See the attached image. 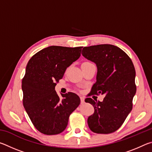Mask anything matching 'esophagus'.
Segmentation results:
<instances>
[{
    "instance_id": "34e87169",
    "label": "esophagus",
    "mask_w": 152,
    "mask_h": 152,
    "mask_svg": "<svg viewBox=\"0 0 152 152\" xmlns=\"http://www.w3.org/2000/svg\"><path fill=\"white\" fill-rule=\"evenodd\" d=\"M80 102L82 104H83L84 102V98L83 96H80Z\"/></svg>"
}]
</instances>
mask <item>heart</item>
Segmentation results:
<instances>
[{"label":"heart","instance_id":"heart-1","mask_svg":"<svg viewBox=\"0 0 152 152\" xmlns=\"http://www.w3.org/2000/svg\"><path fill=\"white\" fill-rule=\"evenodd\" d=\"M82 64H91V63H90V62H84V63H83Z\"/></svg>","mask_w":152,"mask_h":152}]
</instances>
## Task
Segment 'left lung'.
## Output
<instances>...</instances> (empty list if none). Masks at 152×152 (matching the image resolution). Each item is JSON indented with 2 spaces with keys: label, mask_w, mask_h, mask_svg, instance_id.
Here are the masks:
<instances>
[{
  "label": "left lung",
  "mask_w": 152,
  "mask_h": 152,
  "mask_svg": "<svg viewBox=\"0 0 152 152\" xmlns=\"http://www.w3.org/2000/svg\"><path fill=\"white\" fill-rule=\"evenodd\" d=\"M82 54L97 67L96 82L89 96L104 94L103 101L86 98L93 105L94 112L88 118L92 132L101 134L113 133L120 128L132 111L136 93L135 70L131 58L121 49L110 44L84 47Z\"/></svg>",
  "instance_id": "1"
}]
</instances>
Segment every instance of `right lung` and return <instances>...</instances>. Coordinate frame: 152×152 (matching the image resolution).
Masks as SVG:
<instances>
[{
  "label": "right lung",
  "mask_w": 152,
  "mask_h": 152,
  "mask_svg": "<svg viewBox=\"0 0 152 152\" xmlns=\"http://www.w3.org/2000/svg\"><path fill=\"white\" fill-rule=\"evenodd\" d=\"M82 47L50 46L38 51L28 61L22 80L23 104L35 127L45 135L64 132L69 117L80 103L73 92L55 91L65 71L80 56Z\"/></svg>",
  "instance_id": "obj_1"
}]
</instances>
